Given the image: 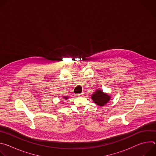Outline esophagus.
Listing matches in <instances>:
<instances>
[{
	"label": "esophagus",
	"instance_id": "esophagus-1",
	"mask_svg": "<svg viewBox=\"0 0 156 156\" xmlns=\"http://www.w3.org/2000/svg\"><path fill=\"white\" fill-rule=\"evenodd\" d=\"M83 94H84V93H81V94H77V96H82Z\"/></svg>",
	"mask_w": 156,
	"mask_h": 156
}]
</instances>
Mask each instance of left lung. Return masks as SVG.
I'll return each mask as SVG.
<instances>
[{
    "mask_svg": "<svg viewBox=\"0 0 156 156\" xmlns=\"http://www.w3.org/2000/svg\"><path fill=\"white\" fill-rule=\"evenodd\" d=\"M111 96L106 93H104L99 89L96 90L95 92L91 95V99L98 105L102 107L106 105L110 100Z\"/></svg>",
    "mask_w": 156,
    "mask_h": 156,
    "instance_id": "8db88e82",
    "label": "left lung"
}]
</instances>
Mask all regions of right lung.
I'll list each match as a JSON object with an SVG mask.
<instances>
[{"label":"right lung","mask_w":156,"mask_h":156,"mask_svg":"<svg viewBox=\"0 0 156 156\" xmlns=\"http://www.w3.org/2000/svg\"><path fill=\"white\" fill-rule=\"evenodd\" d=\"M69 96H63V99H65V100H67V99H69Z\"/></svg>","instance_id":"right-lung-1"}]
</instances>
